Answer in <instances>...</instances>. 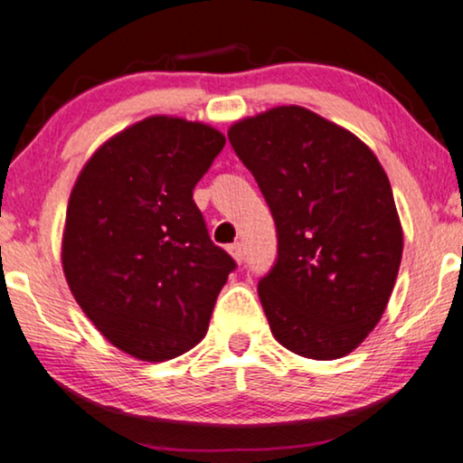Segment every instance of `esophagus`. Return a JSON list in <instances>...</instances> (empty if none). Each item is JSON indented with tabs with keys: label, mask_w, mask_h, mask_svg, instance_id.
Returning <instances> with one entry per match:
<instances>
[{
	"label": "esophagus",
	"mask_w": 463,
	"mask_h": 463,
	"mask_svg": "<svg viewBox=\"0 0 463 463\" xmlns=\"http://www.w3.org/2000/svg\"><path fill=\"white\" fill-rule=\"evenodd\" d=\"M227 252H230V255H232L233 259H236L238 263L244 261V249H242V244H240V242L227 246Z\"/></svg>",
	"instance_id": "34e87169"
}]
</instances>
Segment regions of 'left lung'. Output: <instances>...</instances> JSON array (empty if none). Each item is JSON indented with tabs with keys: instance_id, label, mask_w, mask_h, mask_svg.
<instances>
[{
	"instance_id": "obj_1",
	"label": "left lung",
	"mask_w": 463,
	"mask_h": 463,
	"mask_svg": "<svg viewBox=\"0 0 463 463\" xmlns=\"http://www.w3.org/2000/svg\"><path fill=\"white\" fill-rule=\"evenodd\" d=\"M278 232L259 299L278 344L344 358L382 320L402 259L388 175L350 130L306 107H274L227 132Z\"/></svg>"
}]
</instances>
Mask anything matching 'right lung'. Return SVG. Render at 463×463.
I'll use <instances>...</instances> for the list:
<instances>
[{"label":"right lung","instance_id":"obj_1","mask_svg":"<svg viewBox=\"0 0 463 463\" xmlns=\"http://www.w3.org/2000/svg\"><path fill=\"white\" fill-rule=\"evenodd\" d=\"M223 145L213 126L145 118L94 151L69 195V288L100 335L138 360L162 363L200 344L236 268L194 202Z\"/></svg>","mask_w":463,"mask_h":463}]
</instances>
